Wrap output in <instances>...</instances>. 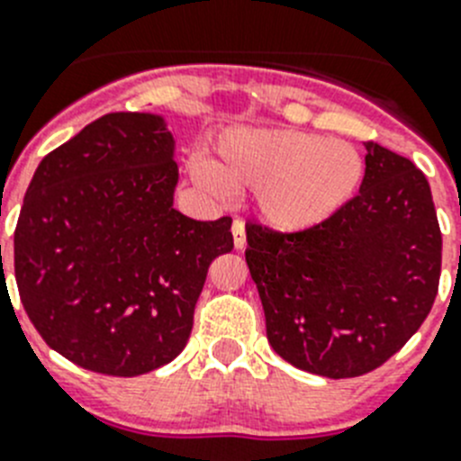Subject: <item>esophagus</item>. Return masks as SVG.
Listing matches in <instances>:
<instances>
[{
	"label": "esophagus",
	"instance_id": "1",
	"mask_svg": "<svg viewBox=\"0 0 461 461\" xmlns=\"http://www.w3.org/2000/svg\"><path fill=\"white\" fill-rule=\"evenodd\" d=\"M230 230H233V244H235V249H244V247H247V235H244V223L240 221H233V228H230Z\"/></svg>",
	"mask_w": 461,
	"mask_h": 461
}]
</instances>
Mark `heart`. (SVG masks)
I'll return each instance as SVG.
<instances>
[{"mask_svg": "<svg viewBox=\"0 0 461 461\" xmlns=\"http://www.w3.org/2000/svg\"><path fill=\"white\" fill-rule=\"evenodd\" d=\"M194 180L226 201L230 191H256L267 226L297 233L339 214L365 177V161L351 142L300 129L240 126L217 142V158H195Z\"/></svg>", "mask_w": 461, "mask_h": 461, "instance_id": "1", "label": "heart"}]
</instances>
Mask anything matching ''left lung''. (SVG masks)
Masks as SVG:
<instances>
[{"instance_id":"1","label":"left lung","mask_w":461,"mask_h":461,"mask_svg":"<svg viewBox=\"0 0 461 461\" xmlns=\"http://www.w3.org/2000/svg\"><path fill=\"white\" fill-rule=\"evenodd\" d=\"M360 194L300 233L247 226V266L267 341L293 367L362 376L418 332L441 276V228L425 175L365 142Z\"/></svg>"}]
</instances>
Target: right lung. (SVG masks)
I'll return each mask as SVG.
<instances>
[{
  "mask_svg": "<svg viewBox=\"0 0 461 461\" xmlns=\"http://www.w3.org/2000/svg\"><path fill=\"white\" fill-rule=\"evenodd\" d=\"M177 180L175 138L152 113H110L43 157L14 254L23 307L52 351L108 376L180 356L207 267L233 235L230 217L175 210Z\"/></svg>",
  "mask_w": 461,
  "mask_h": 461,
  "instance_id": "right-lung-1",
  "label": "right lung"
}]
</instances>
